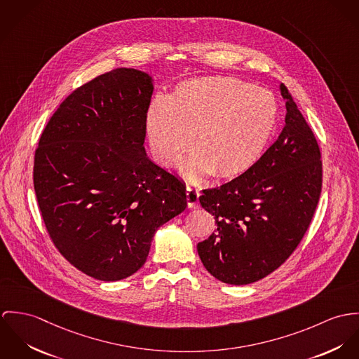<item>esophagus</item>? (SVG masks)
Segmentation results:
<instances>
[{
    "label": "esophagus",
    "mask_w": 359,
    "mask_h": 359,
    "mask_svg": "<svg viewBox=\"0 0 359 359\" xmlns=\"http://www.w3.org/2000/svg\"><path fill=\"white\" fill-rule=\"evenodd\" d=\"M199 193L197 190H194L193 187L187 186L186 189V201H187V206L189 208H196L198 206Z\"/></svg>",
    "instance_id": "obj_1"
}]
</instances>
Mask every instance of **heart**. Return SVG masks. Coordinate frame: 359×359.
Listing matches in <instances>:
<instances>
[{"instance_id":"1","label":"heart","mask_w":359,"mask_h":359,"mask_svg":"<svg viewBox=\"0 0 359 359\" xmlns=\"http://www.w3.org/2000/svg\"><path fill=\"white\" fill-rule=\"evenodd\" d=\"M278 120L276 97L233 77L182 82L168 103L156 100L147 111L153 154L163 166L184 156L194 137V154L182 165L197 179L212 173L231 180L250 170L266 151Z\"/></svg>"}]
</instances>
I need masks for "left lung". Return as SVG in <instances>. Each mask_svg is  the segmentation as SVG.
Segmentation results:
<instances>
[{
	"instance_id": "8db88e82",
	"label": "left lung",
	"mask_w": 359,
	"mask_h": 359,
	"mask_svg": "<svg viewBox=\"0 0 359 359\" xmlns=\"http://www.w3.org/2000/svg\"><path fill=\"white\" fill-rule=\"evenodd\" d=\"M285 126L278 139L245 175L202 190L199 203L216 230L197 245L215 278L248 285L267 277L294 252L318 205L322 161L317 139L287 88Z\"/></svg>"
}]
</instances>
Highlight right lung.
<instances>
[{
    "label": "right lung",
    "mask_w": 359,
    "mask_h": 359,
    "mask_svg": "<svg viewBox=\"0 0 359 359\" xmlns=\"http://www.w3.org/2000/svg\"><path fill=\"white\" fill-rule=\"evenodd\" d=\"M153 79L116 69L69 95L34 156V190L46 231L83 274H135L162 224L182 213L186 186L144 150Z\"/></svg>",
    "instance_id": "right-lung-1"
}]
</instances>
